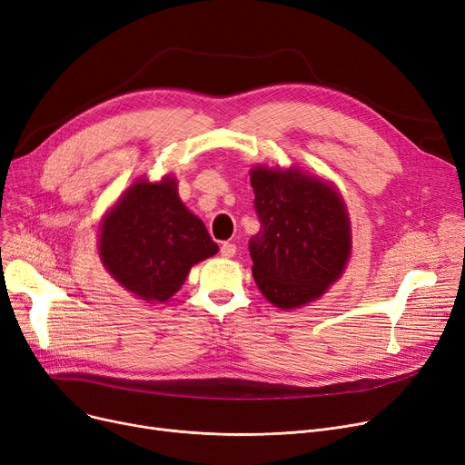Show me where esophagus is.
I'll list each match as a JSON object with an SVG mask.
<instances>
[{
    "mask_svg": "<svg viewBox=\"0 0 465 465\" xmlns=\"http://www.w3.org/2000/svg\"><path fill=\"white\" fill-rule=\"evenodd\" d=\"M235 251H237V247H235L233 243L223 242V243L220 245V254L223 256V259H232V256L235 254Z\"/></svg>",
    "mask_w": 465,
    "mask_h": 465,
    "instance_id": "esophagus-1",
    "label": "esophagus"
}]
</instances>
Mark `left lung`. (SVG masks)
<instances>
[{"label":"left lung","mask_w":465,"mask_h":465,"mask_svg":"<svg viewBox=\"0 0 465 465\" xmlns=\"http://www.w3.org/2000/svg\"><path fill=\"white\" fill-rule=\"evenodd\" d=\"M261 232L251 237L252 276L280 308L320 297L345 268L351 230L333 187L299 170L251 172Z\"/></svg>","instance_id":"obj_1"}]
</instances>
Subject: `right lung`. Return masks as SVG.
<instances>
[{"label":"right lung","instance_id":"add662e5","mask_svg":"<svg viewBox=\"0 0 465 465\" xmlns=\"http://www.w3.org/2000/svg\"><path fill=\"white\" fill-rule=\"evenodd\" d=\"M103 264L134 295L166 301L189 268L218 252L204 223L185 209L176 182H135L101 226Z\"/></svg>","mask_w":465,"mask_h":465}]
</instances>
